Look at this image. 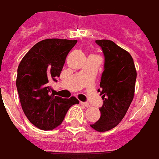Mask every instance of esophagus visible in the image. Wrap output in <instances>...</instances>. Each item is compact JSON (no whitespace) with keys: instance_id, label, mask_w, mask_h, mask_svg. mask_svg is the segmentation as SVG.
<instances>
[{"instance_id":"obj_1","label":"esophagus","mask_w":159,"mask_h":159,"mask_svg":"<svg viewBox=\"0 0 159 159\" xmlns=\"http://www.w3.org/2000/svg\"><path fill=\"white\" fill-rule=\"evenodd\" d=\"M80 104L82 106H84L85 107H89V103H87V102H80Z\"/></svg>"}]
</instances>
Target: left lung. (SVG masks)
<instances>
[{"instance_id": "8db88e82", "label": "left lung", "mask_w": 159, "mask_h": 159, "mask_svg": "<svg viewBox=\"0 0 159 159\" xmlns=\"http://www.w3.org/2000/svg\"><path fill=\"white\" fill-rule=\"evenodd\" d=\"M105 56L101 75L103 106L100 108L101 117L90 126L97 132L114 128L126 115L133 100L137 71L129 52L111 40H96Z\"/></svg>"}]
</instances>
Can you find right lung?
<instances>
[{
  "mask_svg": "<svg viewBox=\"0 0 159 159\" xmlns=\"http://www.w3.org/2000/svg\"><path fill=\"white\" fill-rule=\"evenodd\" d=\"M77 40L48 39L36 43L19 64L16 89L21 108L29 121L41 130H52L63 122L70 107L79 101L50 93L68 53Z\"/></svg>",
  "mask_w": 159,
  "mask_h": 159,
  "instance_id": "obj_1",
  "label": "right lung"
}]
</instances>
